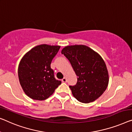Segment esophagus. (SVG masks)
I'll use <instances>...</instances> for the list:
<instances>
[{
	"label": "esophagus",
	"mask_w": 132,
	"mask_h": 132,
	"mask_svg": "<svg viewBox=\"0 0 132 132\" xmlns=\"http://www.w3.org/2000/svg\"><path fill=\"white\" fill-rule=\"evenodd\" d=\"M62 82H64V83H65V82H67V79H66V78L65 77L62 79Z\"/></svg>",
	"instance_id": "34e87169"
}]
</instances>
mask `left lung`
<instances>
[{"mask_svg":"<svg viewBox=\"0 0 132 132\" xmlns=\"http://www.w3.org/2000/svg\"><path fill=\"white\" fill-rule=\"evenodd\" d=\"M62 54L69 60L78 76L76 85L69 86L74 97L83 103L99 98L109 84V73L103 58L84 45L66 46Z\"/></svg>","mask_w":132,"mask_h":132,"instance_id":"left-lung-1","label":"left lung"}]
</instances>
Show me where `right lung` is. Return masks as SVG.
Instances as JSON below:
<instances>
[{"instance_id":"obj_1","label":"right lung","mask_w":132,"mask_h":132,"mask_svg":"<svg viewBox=\"0 0 132 132\" xmlns=\"http://www.w3.org/2000/svg\"><path fill=\"white\" fill-rule=\"evenodd\" d=\"M60 46L41 44L24 55L18 67L19 82L29 98L44 100L52 95L62 82L56 79L51 63Z\"/></svg>"}]
</instances>
